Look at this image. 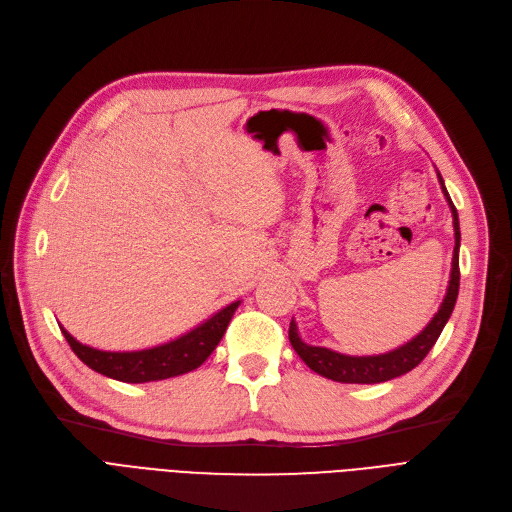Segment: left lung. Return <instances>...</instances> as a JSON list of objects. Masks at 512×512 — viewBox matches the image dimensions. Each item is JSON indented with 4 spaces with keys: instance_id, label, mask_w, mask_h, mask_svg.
<instances>
[{
    "instance_id": "obj_1",
    "label": "left lung",
    "mask_w": 512,
    "mask_h": 512,
    "mask_svg": "<svg viewBox=\"0 0 512 512\" xmlns=\"http://www.w3.org/2000/svg\"><path fill=\"white\" fill-rule=\"evenodd\" d=\"M443 194H446L452 215H454V236H456V247H454V259H452V276H450V286H448V295L443 299L439 311L435 318L429 322V326L420 332L418 337H414L410 343L404 347L393 349L383 355H366V358H353V355H343L337 351H330L326 347H311L305 345L299 335H297V324L291 322V328H288V339H291L293 349L299 353V358L326 379L330 381H339V383H385L395 379V376H402L416 368L422 360L427 358V353L431 347L437 343L443 326L450 320L456 297H458V288H460V265H458V251H460V224H458V213L452 203V198L443 186L441 175L437 173Z\"/></svg>"
}]
</instances>
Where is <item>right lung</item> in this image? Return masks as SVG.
I'll use <instances>...</instances> for the list:
<instances>
[{
    "label": "right lung",
    "mask_w": 512,
    "mask_h": 512,
    "mask_svg": "<svg viewBox=\"0 0 512 512\" xmlns=\"http://www.w3.org/2000/svg\"><path fill=\"white\" fill-rule=\"evenodd\" d=\"M240 301L230 303L221 311L201 324L198 328L190 330L188 335L175 339L167 345L161 347H152L144 351H100L94 347L81 345L75 341L69 332H66L62 326V335L66 343L71 345L77 358L90 366L92 370L108 376V379H115L121 383H148V381H163L169 379V376L177 374H186L194 368L201 366L217 343L224 337V332L234 316L236 307Z\"/></svg>",
    "instance_id": "obj_1"
}]
</instances>
